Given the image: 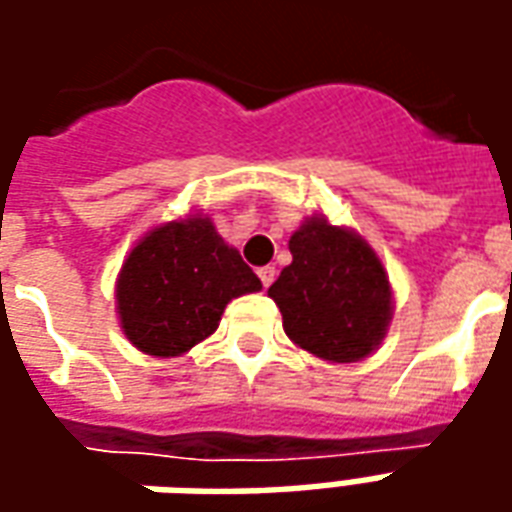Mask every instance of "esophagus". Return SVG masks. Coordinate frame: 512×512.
I'll return each mask as SVG.
<instances>
[{"mask_svg":"<svg viewBox=\"0 0 512 512\" xmlns=\"http://www.w3.org/2000/svg\"><path fill=\"white\" fill-rule=\"evenodd\" d=\"M257 277H260V282H263V288H268L271 282H274V277H277V268L274 266H263L260 271H257Z\"/></svg>","mask_w":512,"mask_h":512,"instance_id":"esophagus-1","label":"esophagus"}]
</instances>
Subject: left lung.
<instances>
[{
    "label": "left lung",
    "mask_w": 512,
    "mask_h": 512,
    "mask_svg": "<svg viewBox=\"0 0 512 512\" xmlns=\"http://www.w3.org/2000/svg\"><path fill=\"white\" fill-rule=\"evenodd\" d=\"M293 263L268 288L293 343L326 362H359L392 321V285L378 255L348 227L315 213L290 235Z\"/></svg>",
    "instance_id": "left-lung-1"
}]
</instances>
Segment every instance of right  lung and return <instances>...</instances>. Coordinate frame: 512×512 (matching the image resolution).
Returning a JSON list of instances; mask_svg holds the SVG:
<instances>
[{
  "label": "right lung",
  "instance_id": "obj_1",
  "mask_svg": "<svg viewBox=\"0 0 512 512\" xmlns=\"http://www.w3.org/2000/svg\"><path fill=\"white\" fill-rule=\"evenodd\" d=\"M238 249L208 216L194 213L150 230L117 277V315L128 340L150 356H180L216 332L224 307L260 290Z\"/></svg>",
  "mask_w": 512,
  "mask_h": 512
}]
</instances>
